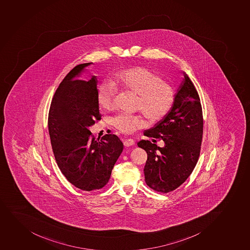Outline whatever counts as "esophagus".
<instances>
[{"instance_id": "esophagus-1", "label": "esophagus", "mask_w": 250, "mask_h": 250, "mask_svg": "<svg viewBox=\"0 0 250 250\" xmlns=\"http://www.w3.org/2000/svg\"><path fill=\"white\" fill-rule=\"evenodd\" d=\"M124 144L125 146H131L135 144V142L132 139L124 140Z\"/></svg>"}]
</instances>
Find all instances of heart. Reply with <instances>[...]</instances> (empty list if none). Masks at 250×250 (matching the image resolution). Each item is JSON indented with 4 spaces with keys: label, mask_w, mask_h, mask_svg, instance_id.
Listing matches in <instances>:
<instances>
[{
    "label": "heart",
    "mask_w": 250,
    "mask_h": 250,
    "mask_svg": "<svg viewBox=\"0 0 250 250\" xmlns=\"http://www.w3.org/2000/svg\"><path fill=\"white\" fill-rule=\"evenodd\" d=\"M110 83H104L97 90L98 104L102 109L112 110L116 89H122L138 96L136 108L150 124L161 121L174 106L176 91L159 74L144 66H132L113 74ZM113 126L125 133H132L144 125L138 116L118 115Z\"/></svg>",
    "instance_id": "heart-1"
}]
</instances>
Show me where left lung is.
<instances>
[{"label": "left lung", "mask_w": 250, "mask_h": 250, "mask_svg": "<svg viewBox=\"0 0 250 250\" xmlns=\"http://www.w3.org/2000/svg\"><path fill=\"white\" fill-rule=\"evenodd\" d=\"M184 77L168 115L144 132L146 137L163 140L165 146L146 140L137 143L147 153L145 181L150 188L163 193L176 189L192 174L203 141L199 95L189 77L186 74Z\"/></svg>", "instance_id": "1"}]
</instances>
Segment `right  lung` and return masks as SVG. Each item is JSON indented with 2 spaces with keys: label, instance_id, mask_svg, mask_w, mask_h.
I'll return each mask as SVG.
<instances>
[{
  "label": "right lung",
  "instance_id": "right-lung-1",
  "mask_svg": "<svg viewBox=\"0 0 250 250\" xmlns=\"http://www.w3.org/2000/svg\"><path fill=\"white\" fill-rule=\"evenodd\" d=\"M89 63L75 66L61 82L48 113V131L56 162L66 179L90 192L108 184L124 144L108 131L95 139L89 126L101 119L97 102V78L75 79Z\"/></svg>",
  "mask_w": 250,
  "mask_h": 250
}]
</instances>
